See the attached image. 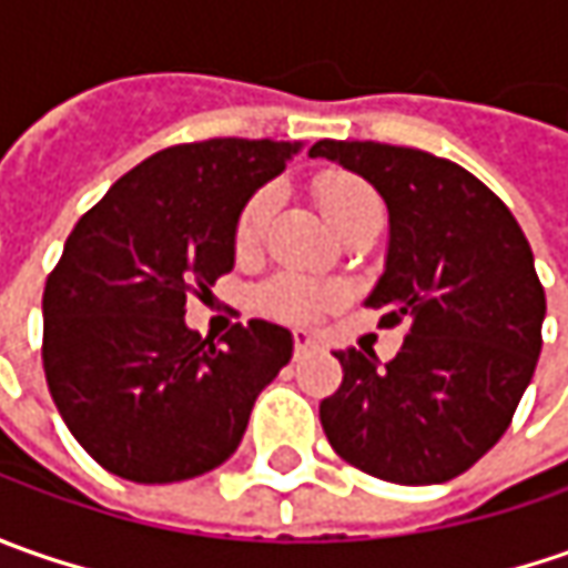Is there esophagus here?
I'll list each match as a JSON object with an SVG mask.
<instances>
[{
    "mask_svg": "<svg viewBox=\"0 0 568 568\" xmlns=\"http://www.w3.org/2000/svg\"><path fill=\"white\" fill-rule=\"evenodd\" d=\"M318 341L310 335V332H296L294 335V357H303V354H310V351H316Z\"/></svg>",
    "mask_w": 568,
    "mask_h": 568,
    "instance_id": "1",
    "label": "esophagus"
}]
</instances>
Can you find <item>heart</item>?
I'll use <instances>...</instances> for the list:
<instances>
[{
  "label": "heart",
  "mask_w": 568,
  "mask_h": 568,
  "mask_svg": "<svg viewBox=\"0 0 568 568\" xmlns=\"http://www.w3.org/2000/svg\"><path fill=\"white\" fill-rule=\"evenodd\" d=\"M316 199L318 207L325 211V217L338 227L344 217H351L354 211L366 205H379V195L363 183L361 176L344 173V170H322L316 176ZM277 207V189L262 186L246 199V205L236 214V227H233V250L240 255H252L258 252L272 214ZM341 294L335 287L316 284L303 274H277L272 281H265L255 291V306L265 316L277 318V322H291V325H303V322H316L322 313H328Z\"/></svg>",
  "instance_id": "1"
}]
</instances>
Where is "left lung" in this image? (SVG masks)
I'll return each instance as SVG.
<instances>
[{
    "label": "left lung",
    "instance_id": "8db88e82",
    "mask_svg": "<svg viewBox=\"0 0 568 568\" xmlns=\"http://www.w3.org/2000/svg\"><path fill=\"white\" fill-rule=\"evenodd\" d=\"M369 180L388 205L385 274L366 306L404 325L395 361L338 351L318 404L341 458L388 484H443L513 424L540 357L547 296L525 233L474 173L417 148L322 139L310 151Z\"/></svg>",
    "mask_w": 568,
    "mask_h": 568
}]
</instances>
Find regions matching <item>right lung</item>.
<instances>
[{
	"label": "right lung",
	"mask_w": 568,
	"mask_h": 568,
	"mask_svg": "<svg viewBox=\"0 0 568 568\" xmlns=\"http://www.w3.org/2000/svg\"><path fill=\"white\" fill-rule=\"evenodd\" d=\"M303 144H173L120 176L65 240L43 287V373L81 448L116 477L176 484L236 452L294 338L265 318L221 341L186 296L233 268L236 214Z\"/></svg>",
	"instance_id": "1"
}]
</instances>
